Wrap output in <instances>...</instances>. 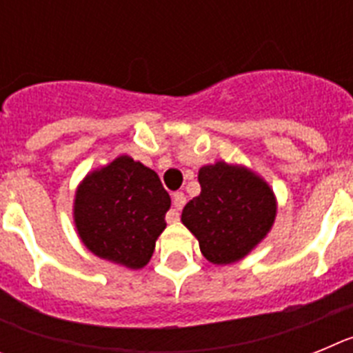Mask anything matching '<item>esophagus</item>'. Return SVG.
I'll use <instances>...</instances> for the list:
<instances>
[{"mask_svg":"<svg viewBox=\"0 0 353 353\" xmlns=\"http://www.w3.org/2000/svg\"><path fill=\"white\" fill-rule=\"evenodd\" d=\"M173 205H174L173 210L168 212V217H166L168 223H176V221H179L180 208L185 205V194H183V192H174V194H173Z\"/></svg>","mask_w":353,"mask_h":353,"instance_id":"1","label":"esophagus"}]
</instances>
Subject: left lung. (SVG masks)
I'll return each mask as SVG.
<instances>
[{"label": "left lung", "instance_id": "1", "mask_svg": "<svg viewBox=\"0 0 353 353\" xmlns=\"http://www.w3.org/2000/svg\"><path fill=\"white\" fill-rule=\"evenodd\" d=\"M198 180L201 192L183 207L182 223L210 263H235L270 232L276 196L256 173L224 161L201 168Z\"/></svg>", "mask_w": 353, "mask_h": 353}]
</instances>
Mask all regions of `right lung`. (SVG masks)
Here are the masks:
<instances>
[{"instance_id":"obj_1","label":"right lung","mask_w":353,"mask_h":353,"mask_svg":"<svg viewBox=\"0 0 353 353\" xmlns=\"http://www.w3.org/2000/svg\"><path fill=\"white\" fill-rule=\"evenodd\" d=\"M170 207L171 198L157 173L120 155L79 183L74 223L95 256L138 270L154 254Z\"/></svg>"}]
</instances>
